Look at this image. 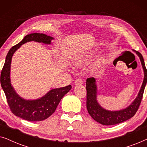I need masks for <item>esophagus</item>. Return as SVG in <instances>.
<instances>
[{
  "mask_svg": "<svg viewBox=\"0 0 147 147\" xmlns=\"http://www.w3.org/2000/svg\"><path fill=\"white\" fill-rule=\"evenodd\" d=\"M83 80L81 79H77L75 82V84L76 85H81L82 84H83Z\"/></svg>",
  "mask_w": 147,
  "mask_h": 147,
  "instance_id": "1",
  "label": "esophagus"
}]
</instances>
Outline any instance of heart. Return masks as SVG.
<instances>
[{"instance_id":"b5f03b06","label":"heart","mask_w":147,"mask_h":147,"mask_svg":"<svg viewBox=\"0 0 147 147\" xmlns=\"http://www.w3.org/2000/svg\"><path fill=\"white\" fill-rule=\"evenodd\" d=\"M95 53V50H89L87 51V52H85V53L81 54V55L78 56L76 57L75 59H74V63L78 67H80V66H82L85 64H87L88 62H90V60L92 59L94 54ZM105 60L104 58H101L100 59H99L97 61H96L95 64L93 66V69L96 70L98 69V68H101V66L103 65V64L104 63Z\"/></svg>"}]
</instances>
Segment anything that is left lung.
<instances>
[{
	"mask_svg": "<svg viewBox=\"0 0 147 147\" xmlns=\"http://www.w3.org/2000/svg\"><path fill=\"white\" fill-rule=\"evenodd\" d=\"M140 58L144 71V79L137 97L131 104L125 109L118 111H110L103 108L98 103L97 97V86L96 79L90 77L87 79L86 89H87V109L89 115L96 122L102 125L109 126L120 124L132 118L137 111L142 99L144 90L147 82V70L142 54L140 52L133 50Z\"/></svg>",
	"mask_w": 147,
	"mask_h": 147,
	"instance_id": "obj_1",
	"label": "left lung"
}]
</instances>
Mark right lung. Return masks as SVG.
Returning <instances> with one entry per match:
<instances>
[{"instance_id":"obj_1","label":"right lung","mask_w":147,"mask_h":147,"mask_svg":"<svg viewBox=\"0 0 147 147\" xmlns=\"http://www.w3.org/2000/svg\"><path fill=\"white\" fill-rule=\"evenodd\" d=\"M52 40H54V38L44 34L34 33L28 34L18 44L10 49L6 56L5 62L1 75V87L5 92L11 111L15 116L23 120L30 122L46 120L55 111L62 97L72 88L71 85H68L66 87L52 89L40 98L27 100L19 96L11 85L10 78L11 60L13 54L21 45L31 41L50 44Z\"/></svg>"}]
</instances>
